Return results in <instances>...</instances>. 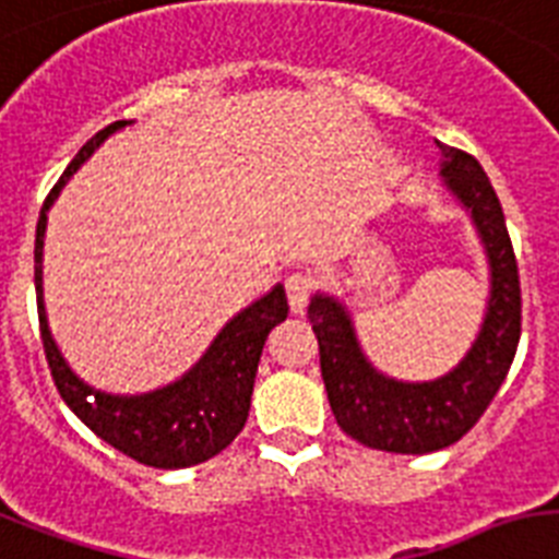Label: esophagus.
<instances>
[{"mask_svg": "<svg viewBox=\"0 0 559 559\" xmlns=\"http://www.w3.org/2000/svg\"><path fill=\"white\" fill-rule=\"evenodd\" d=\"M284 287H287V301L293 307V312H304L307 301H310L312 287H316V281L307 272H289L287 281H284Z\"/></svg>", "mask_w": 559, "mask_h": 559, "instance_id": "1", "label": "esophagus"}]
</instances>
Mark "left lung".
<instances>
[{"instance_id": "left-lung-1", "label": "left lung", "mask_w": 559, "mask_h": 559, "mask_svg": "<svg viewBox=\"0 0 559 559\" xmlns=\"http://www.w3.org/2000/svg\"><path fill=\"white\" fill-rule=\"evenodd\" d=\"M439 152L444 186L471 212L491 266L483 330L468 356L433 382H396L367 361L350 316L333 295H312L307 310L335 421L347 437L376 451L430 453L460 442L506 382L523 330L520 272L500 198L474 154L444 143Z\"/></svg>"}]
</instances>
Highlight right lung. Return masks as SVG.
Instances as JSON below:
<instances>
[{"instance_id": "right-lung-1", "label": "right lung", "mask_w": 559, "mask_h": 559, "mask_svg": "<svg viewBox=\"0 0 559 559\" xmlns=\"http://www.w3.org/2000/svg\"><path fill=\"white\" fill-rule=\"evenodd\" d=\"M129 126V120H117L97 131L85 143L76 157L68 163L59 183L53 186L43 203L39 221H36L34 243V284H36V310H39V333L48 367H51L53 384L59 396L76 419H83L103 442L117 448L120 453L143 462L148 468H189L198 462L212 460L226 444L238 437L249 416L252 388L264 342L275 324L287 319V295L284 287L275 284L272 293L249 304L229 324L217 333L203 358L177 382L160 390L143 393V396H111L103 390H94L76 379L74 370L66 365L62 353L48 330L43 304V238L48 224V209L57 201L59 189L68 183L94 148L108 138Z\"/></svg>"}]
</instances>
